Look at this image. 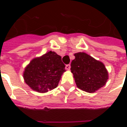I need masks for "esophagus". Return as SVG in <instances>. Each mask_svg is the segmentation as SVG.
I'll return each instance as SVG.
<instances>
[{"label":"esophagus","mask_w":127,"mask_h":127,"mask_svg":"<svg viewBox=\"0 0 127 127\" xmlns=\"http://www.w3.org/2000/svg\"><path fill=\"white\" fill-rule=\"evenodd\" d=\"M70 68H71V65L70 64H66V66H65V69L66 70H70Z\"/></svg>","instance_id":"34e87169"}]
</instances>
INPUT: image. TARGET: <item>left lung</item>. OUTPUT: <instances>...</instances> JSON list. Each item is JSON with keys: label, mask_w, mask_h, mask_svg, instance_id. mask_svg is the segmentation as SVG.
<instances>
[{"label": "left lung", "mask_w": 127, "mask_h": 127, "mask_svg": "<svg viewBox=\"0 0 127 127\" xmlns=\"http://www.w3.org/2000/svg\"><path fill=\"white\" fill-rule=\"evenodd\" d=\"M74 56L71 71L77 88L92 93L105 85L108 72L103 63L84 52L76 53Z\"/></svg>", "instance_id": "8db88e82"}]
</instances>
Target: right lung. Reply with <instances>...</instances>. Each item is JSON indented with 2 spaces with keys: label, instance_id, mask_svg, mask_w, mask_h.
Returning <instances> with one entry per match:
<instances>
[{
  "label": "right lung",
  "instance_id": "right-lung-1",
  "mask_svg": "<svg viewBox=\"0 0 127 127\" xmlns=\"http://www.w3.org/2000/svg\"><path fill=\"white\" fill-rule=\"evenodd\" d=\"M64 67L61 56L50 51L30 62L24 69V79L32 90L46 93L57 87Z\"/></svg>",
  "mask_w": 127,
  "mask_h": 127
}]
</instances>
